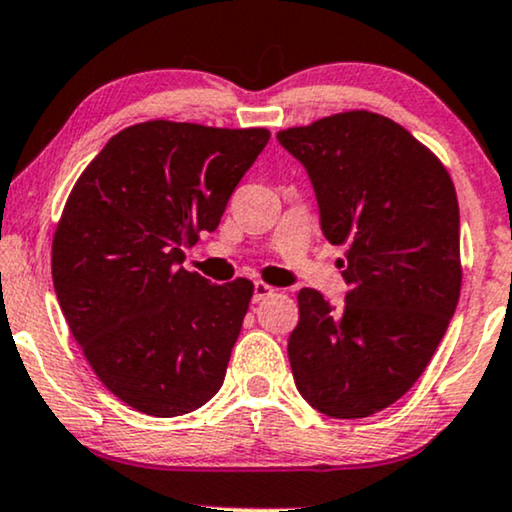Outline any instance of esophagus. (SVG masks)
<instances>
[{"mask_svg": "<svg viewBox=\"0 0 512 512\" xmlns=\"http://www.w3.org/2000/svg\"><path fill=\"white\" fill-rule=\"evenodd\" d=\"M273 294H275V287H270L268 282H261V280L254 282V301H263Z\"/></svg>", "mask_w": 512, "mask_h": 512, "instance_id": "obj_1", "label": "esophagus"}]
</instances>
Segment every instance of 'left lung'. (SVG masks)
Returning a JSON list of instances; mask_svg holds the SVG:
<instances>
[{
  "label": "left lung",
  "instance_id": "8db88e82",
  "mask_svg": "<svg viewBox=\"0 0 512 512\" xmlns=\"http://www.w3.org/2000/svg\"><path fill=\"white\" fill-rule=\"evenodd\" d=\"M277 140L311 175L351 285L339 308L311 287L296 296V389L330 418H368L413 387L458 306L456 187L432 149L375 111L332 113Z\"/></svg>",
  "mask_w": 512,
  "mask_h": 512
}]
</instances>
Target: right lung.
Wrapping results in <instances>:
<instances>
[{"instance_id": "right-lung-1", "label": "right lung", "mask_w": 512, "mask_h": 512, "mask_svg": "<svg viewBox=\"0 0 512 512\" xmlns=\"http://www.w3.org/2000/svg\"><path fill=\"white\" fill-rule=\"evenodd\" d=\"M268 140L266 128L144 121L113 135L68 194L56 296L104 387L140 413L185 415L225 380L254 282L211 285L180 268L182 249L216 230Z\"/></svg>"}]
</instances>
